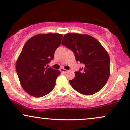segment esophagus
<instances>
[{
    "label": "esophagus",
    "instance_id": "34e87169",
    "mask_svg": "<svg viewBox=\"0 0 130 130\" xmlns=\"http://www.w3.org/2000/svg\"><path fill=\"white\" fill-rule=\"evenodd\" d=\"M60 71H61L62 73H66L67 72V70H66V69H63V68L60 69Z\"/></svg>",
    "mask_w": 130,
    "mask_h": 130
}]
</instances>
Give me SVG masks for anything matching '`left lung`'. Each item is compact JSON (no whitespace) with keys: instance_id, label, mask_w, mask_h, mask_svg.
<instances>
[{"instance_id":"8db88e82","label":"left lung","mask_w":130,"mask_h":130,"mask_svg":"<svg viewBox=\"0 0 130 130\" xmlns=\"http://www.w3.org/2000/svg\"><path fill=\"white\" fill-rule=\"evenodd\" d=\"M61 44L74 53L76 60L83 67L75 72L69 83L79 93L90 95L99 91L110 75V58L98 41L89 35L68 33L64 35Z\"/></svg>"}]
</instances>
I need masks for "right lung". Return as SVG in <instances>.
Returning a JSON list of instances; mask_svg holds the SVG:
<instances>
[{"label":"right lung","mask_w":130,"mask_h":130,"mask_svg":"<svg viewBox=\"0 0 130 130\" xmlns=\"http://www.w3.org/2000/svg\"><path fill=\"white\" fill-rule=\"evenodd\" d=\"M63 35L38 34L25 44L16 63V70L25 91L35 98L52 91L59 70L46 67L53 60L56 50L61 44Z\"/></svg>","instance_id":"1"}]
</instances>
